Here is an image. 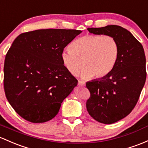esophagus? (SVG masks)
<instances>
[{"label": "esophagus", "instance_id": "esophagus-1", "mask_svg": "<svg viewBox=\"0 0 148 148\" xmlns=\"http://www.w3.org/2000/svg\"><path fill=\"white\" fill-rule=\"evenodd\" d=\"M78 85H80V86L84 87V86H85V82H84V81H81V80H79V81H78Z\"/></svg>", "mask_w": 148, "mask_h": 148}]
</instances>
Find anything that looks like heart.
I'll list each match as a JSON object with an SVG mask.
<instances>
[{
	"mask_svg": "<svg viewBox=\"0 0 148 148\" xmlns=\"http://www.w3.org/2000/svg\"><path fill=\"white\" fill-rule=\"evenodd\" d=\"M119 56V44L114 37L108 35L87 34L74 41L61 53L63 65L68 72L77 75L82 65L81 75L101 78L114 69Z\"/></svg>",
	"mask_w": 148,
	"mask_h": 148,
	"instance_id": "obj_1",
	"label": "heart"
}]
</instances>
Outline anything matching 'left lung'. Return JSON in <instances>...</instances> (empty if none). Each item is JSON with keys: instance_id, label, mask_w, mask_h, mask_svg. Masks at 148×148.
I'll use <instances>...</instances> for the list:
<instances>
[{"instance_id": "left-lung-1", "label": "left lung", "mask_w": 148, "mask_h": 148, "mask_svg": "<svg viewBox=\"0 0 148 148\" xmlns=\"http://www.w3.org/2000/svg\"><path fill=\"white\" fill-rule=\"evenodd\" d=\"M87 30L112 36L119 44L118 59L112 72L86 83L90 92L86 103L89 114L98 122L112 124L128 116L137 104L147 75L144 49L129 31L118 25Z\"/></svg>"}]
</instances>
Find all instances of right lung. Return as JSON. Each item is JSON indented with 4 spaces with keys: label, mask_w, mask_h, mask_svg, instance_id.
<instances>
[{
    "label": "right lung",
    "mask_w": 148,
    "mask_h": 148,
    "mask_svg": "<svg viewBox=\"0 0 148 148\" xmlns=\"http://www.w3.org/2000/svg\"><path fill=\"white\" fill-rule=\"evenodd\" d=\"M80 30L38 29L20 34L4 63V90L24 119L44 123L58 113L77 80L63 65L61 53Z\"/></svg>",
    "instance_id": "add662e5"
}]
</instances>
